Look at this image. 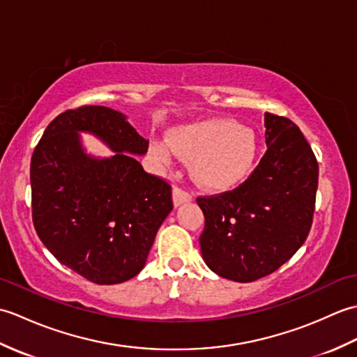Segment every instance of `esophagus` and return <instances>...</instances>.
Masks as SVG:
<instances>
[{
	"label": "esophagus",
	"instance_id": "obj_1",
	"mask_svg": "<svg viewBox=\"0 0 357 357\" xmlns=\"http://www.w3.org/2000/svg\"><path fill=\"white\" fill-rule=\"evenodd\" d=\"M193 199V195L190 192L184 190V188L181 187H174L173 188V204L174 207H179L183 206L185 202H190Z\"/></svg>",
	"mask_w": 357,
	"mask_h": 357
}]
</instances>
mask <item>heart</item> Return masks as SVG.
Segmentation results:
<instances>
[{
  "mask_svg": "<svg viewBox=\"0 0 357 357\" xmlns=\"http://www.w3.org/2000/svg\"><path fill=\"white\" fill-rule=\"evenodd\" d=\"M256 149L252 128L225 118L174 128L169 142L151 144L153 155L165 164H172L176 155L192 161L196 183L208 188H227L239 183L253 165Z\"/></svg>",
  "mask_w": 357,
  "mask_h": 357,
  "instance_id": "heart-1",
  "label": "heart"
}]
</instances>
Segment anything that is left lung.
Returning a JSON list of instances; mask_svg holds the SVG:
<instances>
[{
  "mask_svg": "<svg viewBox=\"0 0 357 357\" xmlns=\"http://www.w3.org/2000/svg\"><path fill=\"white\" fill-rule=\"evenodd\" d=\"M267 151L245 183L196 202L206 225L204 262L234 282L276 271L304 244L313 222L317 167L312 147L293 121L265 113Z\"/></svg>",
  "mask_w": 357,
  "mask_h": 357,
  "instance_id": "obj_1",
  "label": "left lung"
}]
</instances>
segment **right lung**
Masks as SVG:
<instances>
[{
	"label": "right lung",
	"mask_w": 357,
	"mask_h": 357,
	"mask_svg": "<svg viewBox=\"0 0 357 357\" xmlns=\"http://www.w3.org/2000/svg\"><path fill=\"white\" fill-rule=\"evenodd\" d=\"M79 131L95 134L116 153L87 155ZM147 149L123 113L82 105L53 119L33 150L35 230L59 262L90 282L113 285L138 275L173 208L170 184L144 172L133 156Z\"/></svg>",
	"instance_id": "add662e5"
}]
</instances>
